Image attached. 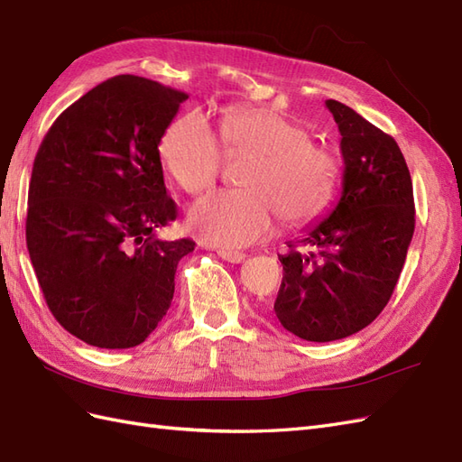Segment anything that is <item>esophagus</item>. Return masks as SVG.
I'll return each mask as SVG.
<instances>
[{"label": "esophagus", "mask_w": 462, "mask_h": 462, "mask_svg": "<svg viewBox=\"0 0 462 462\" xmlns=\"http://www.w3.org/2000/svg\"><path fill=\"white\" fill-rule=\"evenodd\" d=\"M217 256L231 262V264H241V262L246 258V254L243 253H235V251H217Z\"/></svg>", "instance_id": "esophagus-1"}]
</instances>
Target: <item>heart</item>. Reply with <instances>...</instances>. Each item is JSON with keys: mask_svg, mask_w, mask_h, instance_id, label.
I'll use <instances>...</instances> for the list:
<instances>
[{"mask_svg": "<svg viewBox=\"0 0 462 462\" xmlns=\"http://www.w3.org/2000/svg\"><path fill=\"white\" fill-rule=\"evenodd\" d=\"M221 143L246 153L245 189L204 196L189 211V227L202 241L241 248L273 229L276 219L299 226L328 208L338 169L327 147L309 140L303 124L268 106H233L219 118V134L202 110L174 118L159 140L165 171L182 190L198 194L216 182Z\"/></svg>", "mask_w": 462, "mask_h": 462, "instance_id": "heart-1", "label": "heart"}]
</instances>
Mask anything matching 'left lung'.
Returning <instances> with one entry per match:
<instances>
[{
  "mask_svg": "<svg viewBox=\"0 0 462 462\" xmlns=\"http://www.w3.org/2000/svg\"><path fill=\"white\" fill-rule=\"evenodd\" d=\"M344 157L334 209L280 254L283 280L273 303L285 330L332 342L379 317L401 276L414 235L412 179L401 147L350 106L328 98ZM305 245L307 254L296 251Z\"/></svg>",
  "mask_w": 462,
  "mask_h": 462,
  "instance_id": "left-lung-1",
  "label": "left lung"
}]
</instances>
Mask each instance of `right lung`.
<instances>
[{
    "instance_id": "1",
    "label": "right lung",
    "mask_w": 462,
    "mask_h": 462,
    "mask_svg": "<svg viewBox=\"0 0 462 462\" xmlns=\"http://www.w3.org/2000/svg\"><path fill=\"white\" fill-rule=\"evenodd\" d=\"M189 95L116 76L68 106L34 157L27 248L54 319L106 350L142 344L167 315L194 241L155 235L177 217L159 140Z\"/></svg>"
}]
</instances>
